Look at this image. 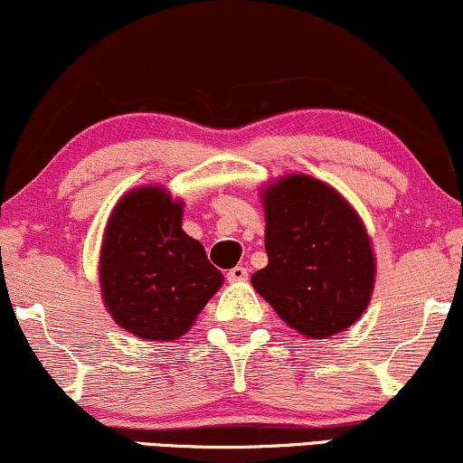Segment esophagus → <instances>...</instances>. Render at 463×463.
Wrapping results in <instances>:
<instances>
[{
	"instance_id": "obj_1",
	"label": "esophagus",
	"mask_w": 463,
	"mask_h": 463,
	"mask_svg": "<svg viewBox=\"0 0 463 463\" xmlns=\"http://www.w3.org/2000/svg\"><path fill=\"white\" fill-rule=\"evenodd\" d=\"M226 279L231 284H235V282H245V279H248V269L245 267H232L231 271L226 273Z\"/></svg>"
}]
</instances>
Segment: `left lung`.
<instances>
[{
  "label": "left lung",
  "instance_id": "8db88e82",
  "mask_svg": "<svg viewBox=\"0 0 463 463\" xmlns=\"http://www.w3.org/2000/svg\"><path fill=\"white\" fill-rule=\"evenodd\" d=\"M269 265L251 286L307 337L348 329L373 288L372 243L354 209L323 181L290 175L265 190Z\"/></svg>",
  "mask_w": 463,
  "mask_h": 463
}]
</instances>
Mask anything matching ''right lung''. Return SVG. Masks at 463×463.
<instances>
[{"label": "right lung", "mask_w": 463, "mask_h": 463, "mask_svg": "<svg viewBox=\"0 0 463 463\" xmlns=\"http://www.w3.org/2000/svg\"><path fill=\"white\" fill-rule=\"evenodd\" d=\"M184 207L160 188L121 198L104 232L100 284L117 325L143 339H177L222 286L204 248L181 228Z\"/></svg>", "instance_id": "1"}]
</instances>
